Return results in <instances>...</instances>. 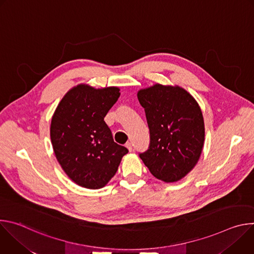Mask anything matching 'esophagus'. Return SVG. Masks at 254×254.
<instances>
[{"mask_svg": "<svg viewBox=\"0 0 254 254\" xmlns=\"http://www.w3.org/2000/svg\"><path fill=\"white\" fill-rule=\"evenodd\" d=\"M126 147L127 148V150H128L129 152H132V146H131V142L127 141V142L126 143Z\"/></svg>", "mask_w": 254, "mask_h": 254, "instance_id": "1", "label": "esophagus"}]
</instances>
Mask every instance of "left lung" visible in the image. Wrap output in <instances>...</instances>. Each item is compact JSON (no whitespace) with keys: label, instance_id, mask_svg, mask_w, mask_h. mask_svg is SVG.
Returning a JSON list of instances; mask_svg holds the SVG:
<instances>
[{"label":"left lung","instance_id":"obj_1","mask_svg":"<svg viewBox=\"0 0 254 254\" xmlns=\"http://www.w3.org/2000/svg\"><path fill=\"white\" fill-rule=\"evenodd\" d=\"M150 128L149 149L139 158L167 183L184 178L202 153L205 127L195 98L180 86L155 84L137 92Z\"/></svg>","mask_w":254,"mask_h":254}]
</instances>
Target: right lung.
<instances>
[{
  "mask_svg": "<svg viewBox=\"0 0 254 254\" xmlns=\"http://www.w3.org/2000/svg\"><path fill=\"white\" fill-rule=\"evenodd\" d=\"M118 87L95 89L79 84L70 89L53 115L50 137L58 163L77 185L104 187L128 150L115 142L104 117L119 99Z\"/></svg>",
  "mask_w": 254,
  "mask_h": 254,
  "instance_id": "obj_1",
  "label": "right lung"
}]
</instances>
